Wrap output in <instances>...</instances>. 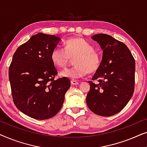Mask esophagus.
Returning a JSON list of instances; mask_svg holds the SVG:
<instances>
[{
    "label": "esophagus",
    "instance_id": "34e87169",
    "mask_svg": "<svg viewBox=\"0 0 147 147\" xmlns=\"http://www.w3.org/2000/svg\"><path fill=\"white\" fill-rule=\"evenodd\" d=\"M71 85H77L78 84V82L76 81V80H71Z\"/></svg>",
    "mask_w": 147,
    "mask_h": 147
}]
</instances>
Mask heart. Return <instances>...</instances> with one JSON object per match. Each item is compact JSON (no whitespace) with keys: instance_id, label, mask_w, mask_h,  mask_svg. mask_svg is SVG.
Here are the masks:
<instances>
[{"instance_id":"obj_1","label":"heart","mask_w":147,"mask_h":147,"mask_svg":"<svg viewBox=\"0 0 147 147\" xmlns=\"http://www.w3.org/2000/svg\"><path fill=\"white\" fill-rule=\"evenodd\" d=\"M64 49L56 47L51 53V60L57 67L64 68L69 63L71 57L74 59V67L68 68L60 73L64 78L78 79L89 73H94L100 67L102 57L94 49L93 45L82 37L67 39Z\"/></svg>"}]
</instances>
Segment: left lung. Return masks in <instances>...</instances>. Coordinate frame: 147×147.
I'll use <instances>...</instances> for the list:
<instances>
[{
	"mask_svg": "<svg viewBox=\"0 0 147 147\" xmlns=\"http://www.w3.org/2000/svg\"><path fill=\"white\" fill-rule=\"evenodd\" d=\"M103 50L100 67L89 81L86 103L92 112L110 116L125 107L134 90L135 61L125 44L106 34L92 37Z\"/></svg>",
	"mask_w": 147,
	"mask_h": 147,
	"instance_id": "obj_1",
	"label": "left lung"
}]
</instances>
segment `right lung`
<instances>
[{
  "instance_id": "obj_1",
  "label": "right lung",
  "mask_w": 147,
  "mask_h": 147,
  "mask_svg": "<svg viewBox=\"0 0 147 147\" xmlns=\"http://www.w3.org/2000/svg\"><path fill=\"white\" fill-rule=\"evenodd\" d=\"M61 39L39 33L20 45L9 69L16 107L29 117L45 120L61 110L71 83L67 78L55 80L57 69L51 53Z\"/></svg>"
}]
</instances>
